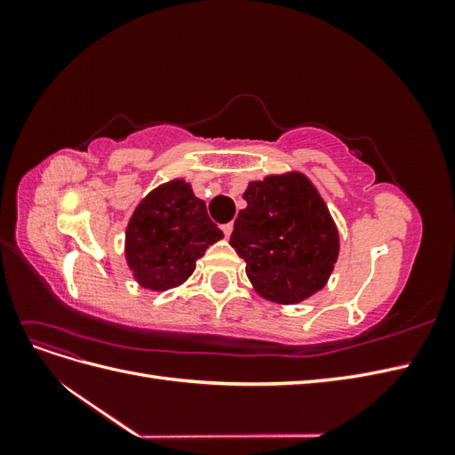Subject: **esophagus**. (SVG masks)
<instances>
[{
	"instance_id": "34e87169",
	"label": "esophagus",
	"mask_w": 455,
	"mask_h": 455,
	"mask_svg": "<svg viewBox=\"0 0 455 455\" xmlns=\"http://www.w3.org/2000/svg\"><path fill=\"white\" fill-rule=\"evenodd\" d=\"M222 231H224L226 237H229L231 231H233V224H231V222H229V224H224V226H222Z\"/></svg>"
}]
</instances>
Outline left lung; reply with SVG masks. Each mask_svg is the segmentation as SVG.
I'll use <instances>...</instances> for the list:
<instances>
[{"label":"left lung","mask_w":455,"mask_h":455,"mask_svg":"<svg viewBox=\"0 0 455 455\" xmlns=\"http://www.w3.org/2000/svg\"><path fill=\"white\" fill-rule=\"evenodd\" d=\"M229 244L246 261L256 292L277 304L298 301L326 284L339 252L332 216L299 172L251 182Z\"/></svg>","instance_id":"8db88e82"}]
</instances>
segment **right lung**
Here are the masks:
<instances>
[{"mask_svg":"<svg viewBox=\"0 0 455 455\" xmlns=\"http://www.w3.org/2000/svg\"><path fill=\"white\" fill-rule=\"evenodd\" d=\"M224 233L206 214L184 180L156 188L136 206L125 235L127 264L134 279L149 291L182 284L196 261Z\"/></svg>","mask_w":455,"mask_h":455,"instance_id":"right-lung-1","label":"right lung"}]
</instances>
